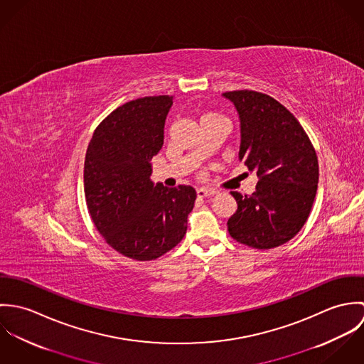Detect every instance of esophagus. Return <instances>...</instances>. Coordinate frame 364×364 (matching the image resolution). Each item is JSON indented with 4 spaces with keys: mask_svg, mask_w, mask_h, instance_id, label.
Masks as SVG:
<instances>
[{
    "mask_svg": "<svg viewBox=\"0 0 364 364\" xmlns=\"http://www.w3.org/2000/svg\"><path fill=\"white\" fill-rule=\"evenodd\" d=\"M213 195H215V191H213V189H208V188H199L198 189V198H200V199L213 196Z\"/></svg>",
    "mask_w": 364,
    "mask_h": 364,
    "instance_id": "1",
    "label": "esophagus"
}]
</instances>
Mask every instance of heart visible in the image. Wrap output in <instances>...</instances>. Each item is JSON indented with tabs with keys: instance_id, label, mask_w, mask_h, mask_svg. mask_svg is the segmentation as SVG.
<instances>
[{
	"instance_id": "1",
	"label": "heart",
	"mask_w": 364,
	"mask_h": 364,
	"mask_svg": "<svg viewBox=\"0 0 364 364\" xmlns=\"http://www.w3.org/2000/svg\"><path fill=\"white\" fill-rule=\"evenodd\" d=\"M206 116H210V114H206ZM206 116H203V117H206Z\"/></svg>"
}]
</instances>
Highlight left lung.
<instances>
[{
	"label": "left lung",
	"mask_w": 364,
	"mask_h": 364,
	"mask_svg": "<svg viewBox=\"0 0 364 364\" xmlns=\"http://www.w3.org/2000/svg\"><path fill=\"white\" fill-rule=\"evenodd\" d=\"M223 97L238 112V158L258 176L251 196L231 193L238 208L228 218V232L257 250L276 248L310 215L319 176L315 150L293 113L272 97L248 90Z\"/></svg>",
	"instance_id": "1"
}]
</instances>
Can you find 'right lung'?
Listing matches in <instances>:
<instances>
[{"mask_svg":"<svg viewBox=\"0 0 364 364\" xmlns=\"http://www.w3.org/2000/svg\"><path fill=\"white\" fill-rule=\"evenodd\" d=\"M173 97H146L119 106L94 132L84 164L91 218L119 254L153 260L186 234L196 191L151 181V158L164 143Z\"/></svg>","mask_w":364,"mask_h":364,"instance_id":"obj_1","label":"right lung"}]
</instances>
